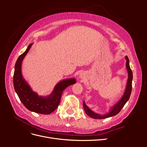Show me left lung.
Listing matches in <instances>:
<instances>
[{
    "mask_svg": "<svg viewBox=\"0 0 147 147\" xmlns=\"http://www.w3.org/2000/svg\"><path fill=\"white\" fill-rule=\"evenodd\" d=\"M125 58L126 59V69L127 70V73H128V79H127V85L126 88V90L125 92L124 93V95L121 97V99H120L117 103L113 105L112 107H111L110 110L109 111V112L106 113L104 115H101L99 114H97L94 113V112L89 109L87 105H86L85 102L83 101V108L84 110L85 113L88 115L89 117H90L94 119H104L106 118H109L115 116V115H117L121 110L123 109L124 105L126 104L127 100H129L131 94V91H132V78H133V75H132V72L129 66V59L128 57L126 56L125 57Z\"/></svg>",
    "mask_w": 147,
    "mask_h": 147,
    "instance_id": "left-lung-1",
    "label": "left lung"
}]
</instances>
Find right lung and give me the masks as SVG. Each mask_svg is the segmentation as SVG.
<instances>
[{
	"label": "right lung",
	"instance_id": "add662e5",
	"mask_svg": "<svg viewBox=\"0 0 147 147\" xmlns=\"http://www.w3.org/2000/svg\"><path fill=\"white\" fill-rule=\"evenodd\" d=\"M32 44H30L16 62L13 75V86L20 100L26 109L37 113L48 115L54 112L57 108L64 90L67 87L76 83V80L68 78L59 82L56 84L53 92L47 97L40 96L36 92H34L25 81L21 73L22 62Z\"/></svg>",
	"mask_w": 147,
	"mask_h": 147
}]
</instances>
